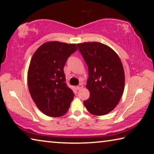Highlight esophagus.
I'll return each instance as SVG.
<instances>
[{
    "instance_id": "34e87169",
    "label": "esophagus",
    "mask_w": 154,
    "mask_h": 154,
    "mask_svg": "<svg viewBox=\"0 0 154 154\" xmlns=\"http://www.w3.org/2000/svg\"><path fill=\"white\" fill-rule=\"evenodd\" d=\"M82 88H83V85L82 84H79V85H78V86L76 87V88H77V90H81Z\"/></svg>"
}]
</instances>
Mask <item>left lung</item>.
Listing matches in <instances>:
<instances>
[{"instance_id":"8db88e82","label":"left lung","mask_w":154,"mask_h":154,"mask_svg":"<svg viewBox=\"0 0 154 154\" xmlns=\"http://www.w3.org/2000/svg\"><path fill=\"white\" fill-rule=\"evenodd\" d=\"M88 68L87 88L90 97L84 101L90 113L101 116L115 108L123 93L125 73L119 55L99 42L77 44Z\"/></svg>"}]
</instances>
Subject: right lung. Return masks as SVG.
Instances as JSON below:
<instances>
[{
  "instance_id": "right-lung-1",
  "label": "right lung",
  "mask_w": 154,
  "mask_h": 154,
  "mask_svg": "<svg viewBox=\"0 0 154 154\" xmlns=\"http://www.w3.org/2000/svg\"><path fill=\"white\" fill-rule=\"evenodd\" d=\"M77 50L75 44L48 42L31 58L27 81L31 98L46 115L59 117L66 113L75 94L67 86L64 67Z\"/></svg>"
}]
</instances>
